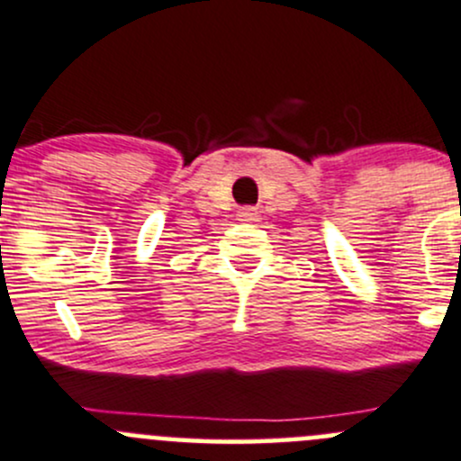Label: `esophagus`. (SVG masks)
I'll use <instances>...</instances> for the list:
<instances>
[{"instance_id": "esophagus-1", "label": "esophagus", "mask_w": 461, "mask_h": 461, "mask_svg": "<svg viewBox=\"0 0 461 461\" xmlns=\"http://www.w3.org/2000/svg\"><path fill=\"white\" fill-rule=\"evenodd\" d=\"M256 214H258V212L254 210V207H240L239 210V221H243V222H249V221H256Z\"/></svg>"}]
</instances>
